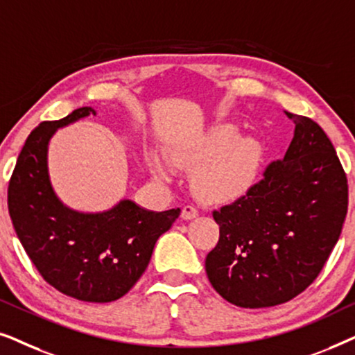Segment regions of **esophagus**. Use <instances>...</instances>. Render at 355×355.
Here are the masks:
<instances>
[{
    "label": "esophagus",
    "instance_id": "obj_1",
    "mask_svg": "<svg viewBox=\"0 0 355 355\" xmlns=\"http://www.w3.org/2000/svg\"><path fill=\"white\" fill-rule=\"evenodd\" d=\"M197 216H198V210L193 205H186L182 208V211H181L182 220L189 221V220H193V218H197Z\"/></svg>",
    "mask_w": 355,
    "mask_h": 355
}]
</instances>
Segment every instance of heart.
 I'll use <instances>...</instances> for the list:
<instances>
[{
  "label": "heart",
  "mask_w": 355,
  "mask_h": 355,
  "mask_svg": "<svg viewBox=\"0 0 355 355\" xmlns=\"http://www.w3.org/2000/svg\"><path fill=\"white\" fill-rule=\"evenodd\" d=\"M176 166L193 169L192 184L202 198L210 202H231L244 197L259 178L261 147L257 140L241 137L232 124L213 125L196 139L173 148ZM150 171L158 181L169 182L174 168L163 155L150 152Z\"/></svg>",
  "instance_id": "heart-1"
}]
</instances>
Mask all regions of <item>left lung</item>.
Returning <instances> with one entry per match:
<instances>
[{
    "instance_id": "obj_1",
    "label": "left lung",
    "mask_w": 355,
    "mask_h": 355,
    "mask_svg": "<svg viewBox=\"0 0 355 355\" xmlns=\"http://www.w3.org/2000/svg\"><path fill=\"white\" fill-rule=\"evenodd\" d=\"M286 114L295 129L284 158L244 197L213 211L220 241L207 255V276L237 307H273L307 289L347 213V178L331 140L310 118Z\"/></svg>"
}]
</instances>
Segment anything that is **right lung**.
<instances>
[{
  "label": "right lung",
  "mask_w": 355,
  "mask_h": 355,
  "mask_svg": "<svg viewBox=\"0 0 355 355\" xmlns=\"http://www.w3.org/2000/svg\"><path fill=\"white\" fill-rule=\"evenodd\" d=\"M90 114L74 110L28 135L8 187L12 226L43 279L84 302H113L144 275L158 237L178 220L179 208L152 211L123 198L105 211L85 213L64 205L48 173V144L60 128Z\"/></svg>",
  "instance_id": "right-lung-1"
}]
</instances>
